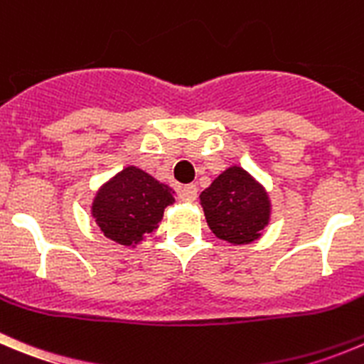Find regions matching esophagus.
<instances>
[{
	"label": "esophagus",
	"mask_w": 364,
	"mask_h": 364,
	"mask_svg": "<svg viewBox=\"0 0 364 364\" xmlns=\"http://www.w3.org/2000/svg\"><path fill=\"white\" fill-rule=\"evenodd\" d=\"M197 197V186L196 185H186L185 188L181 190V200L185 203H193Z\"/></svg>",
	"instance_id": "1"
}]
</instances>
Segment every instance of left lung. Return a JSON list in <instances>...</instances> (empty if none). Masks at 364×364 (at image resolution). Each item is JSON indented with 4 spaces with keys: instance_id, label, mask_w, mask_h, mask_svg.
Returning a JSON list of instances; mask_svg holds the SVG:
<instances>
[{
    "instance_id": "left-lung-1",
    "label": "left lung",
    "mask_w": 364,
    "mask_h": 364,
    "mask_svg": "<svg viewBox=\"0 0 364 364\" xmlns=\"http://www.w3.org/2000/svg\"><path fill=\"white\" fill-rule=\"evenodd\" d=\"M199 199L213 235L232 245L257 240L270 220L267 190L238 165L218 174Z\"/></svg>"
}]
</instances>
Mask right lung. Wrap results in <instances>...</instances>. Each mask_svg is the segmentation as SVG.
<instances>
[{
    "label": "right lung",
    "instance_id": "add662e5",
    "mask_svg": "<svg viewBox=\"0 0 364 364\" xmlns=\"http://www.w3.org/2000/svg\"><path fill=\"white\" fill-rule=\"evenodd\" d=\"M171 204H174L171 186L129 165L97 190L92 217L108 240L135 247L158 229L165 208Z\"/></svg>",
    "mask_w": 364,
    "mask_h": 364
}]
</instances>
